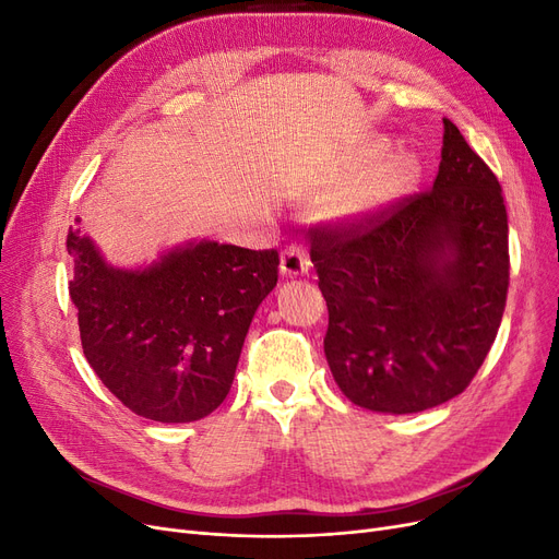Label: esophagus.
Wrapping results in <instances>:
<instances>
[{
    "label": "esophagus",
    "instance_id": "esophagus-1",
    "mask_svg": "<svg viewBox=\"0 0 559 559\" xmlns=\"http://www.w3.org/2000/svg\"><path fill=\"white\" fill-rule=\"evenodd\" d=\"M310 265L312 263H310L308 251L302 249V247H298V245H289V247L282 251V257H280V273L284 277L306 275L308 270H310Z\"/></svg>",
    "mask_w": 559,
    "mask_h": 559
}]
</instances>
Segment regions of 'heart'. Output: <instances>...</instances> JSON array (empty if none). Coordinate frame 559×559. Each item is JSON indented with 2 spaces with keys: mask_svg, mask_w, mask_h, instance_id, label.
Returning <instances> with one entry per match:
<instances>
[{
  "mask_svg": "<svg viewBox=\"0 0 559 559\" xmlns=\"http://www.w3.org/2000/svg\"><path fill=\"white\" fill-rule=\"evenodd\" d=\"M384 148L386 142H373L364 146L357 154V160H354V170H365L368 164L384 154ZM417 160L408 154H392L382 158L370 171L364 173L349 186V191L341 200V205H337V214L347 218V222H361V218L376 216L389 205H394L411 189L417 179Z\"/></svg>",
  "mask_w": 559,
  "mask_h": 559,
  "instance_id": "b5f03b06",
  "label": "heart"
}]
</instances>
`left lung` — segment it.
I'll return each instance as SVG.
<instances>
[{"label":"left lung","instance_id":"8db88e82","mask_svg":"<svg viewBox=\"0 0 559 559\" xmlns=\"http://www.w3.org/2000/svg\"><path fill=\"white\" fill-rule=\"evenodd\" d=\"M326 361L366 411L408 415L462 394L492 347L509 292L501 186L448 118L429 193L349 230H312Z\"/></svg>","mask_w":559,"mask_h":559}]
</instances>
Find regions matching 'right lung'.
I'll return each mask as SVG.
<instances>
[{
  "mask_svg": "<svg viewBox=\"0 0 559 559\" xmlns=\"http://www.w3.org/2000/svg\"><path fill=\"white\" fill-rule=\"evenodd\" d=\"M67 251L81 347L109 392L165 425L216 411L251 319L277 286V251L189 240L151 263L118 267L81 228H70Z\"/></svg>",
  "mask_w": 559,
  "mask_h": 559,
  "instance_id": "obj_1",
  "label": "right lung"
}]
</instances>
